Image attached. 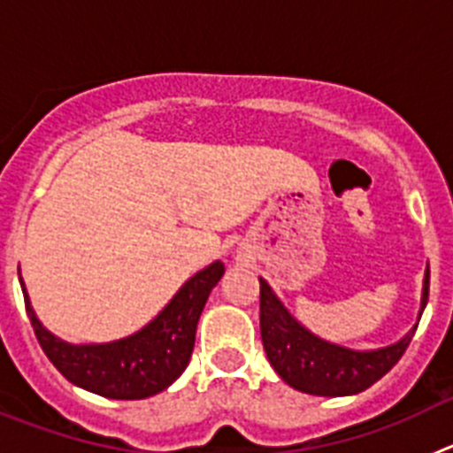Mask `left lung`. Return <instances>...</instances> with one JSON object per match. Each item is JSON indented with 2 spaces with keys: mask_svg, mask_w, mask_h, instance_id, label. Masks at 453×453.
<instances>
[{
  "mask_svg": "<svg viewBox=\"0 0 453 453\" xmlns=\"http://www.w3.org/2000/svg\"><path fill=\"white\" fill-rule=\"evenodd\" d=\"M261 281V338L267 361L290 388L318 397H347L367 390L392 370L413 340V329L392 345L379 349H351L329 342L306 329L276 297L270 283ZM429 302V267L424 272L418 322Z\"/></svg>",
  "mask_w": 453,
  "mask_h": 453,
  "instance_id": "8db88e82",
  "label": "left lung"
}]
</instances>
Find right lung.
Instances as JSON below:
<instances>
[{
  "mask_svg": "<svg viewBox=\"0 0 453 453\" xmlns=\"http://www.w3.org/2000/svg\"><path fill=\"white\" fill-rule=\"evenodd\" d=\"M222 274L224 263H211L190 276L140 331L111 342L83 345L51 334L35 315L22 279L19 286L40 347L67 381L108 399H145L170 388L188 367L199 315Z\"/></svg>",
  "mask_w": 453,
  "mask_h": 453,
  "instance_id": "add662e5",
  "label": "right lung"
}]
</instances>
